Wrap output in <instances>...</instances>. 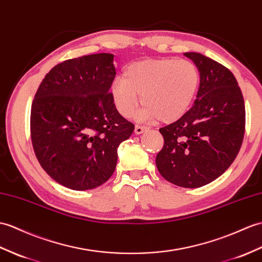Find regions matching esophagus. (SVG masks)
<instances>
[{
    "label": "esophagus",
    "instance_id": "1",
    "mask_svg": "<svg viewBox=\"0 0 262 262\" xmlns=\"http://www.w3.org/2000/svg\"><path fill=\"white\" fill-rule=\"evenodd\" d=\"M147 130V128L146 127H142V126H135V129H134V133L136 134V135H141V134H143L144 132Z\"/></svg>",
    "mask_w": 262,
    "mask_h": 262
}]
</instances>
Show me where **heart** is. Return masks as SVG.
<instances>
[{"label":"heart","instance_id":"1","mask_svg":"<svg viewBox=\"0 0 262 262\" xmlns=\"http://www.w3.org/2000/svg\"><path fill=\"white\" fill-rule=\"evenodd\" d=\"M199 84V69L190 60L145 59L127 67L124 78L114 81L111 94L121 116H130L141 96V119L169 124L190 109Z\"/></svg>","mask_w":262,"mask_h":262}]
</instances>
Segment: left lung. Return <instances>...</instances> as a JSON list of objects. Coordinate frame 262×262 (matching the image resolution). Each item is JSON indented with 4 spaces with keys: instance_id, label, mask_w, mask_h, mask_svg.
I'll use <instances>...</instances> for the list:
<instances>
[{
    "instance_id": "8db88e82",
    "label": "left lung",
    "mask_w": 262,
    "mask_h": 262,
    "mask_svg": "<svg viewBox=\"0 0 262 262\" xmlns=\"http://www.w3.org/2000/svg\"><path fill=\"white\" fill-rule=\"evenodd\" d=\"M184 56L200 72L196 99L183 117L160 129L164 146L156 166L166 181L195 188L216 180L235 160L245 135L246 109L232 72L201 53Z\"/></svg>"
}]
</instances>
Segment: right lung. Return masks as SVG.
I'll use <instances>...</instances> for the list:
<instances>
[{"label":"right lung","instance_id":"1","mask_svg":"<svg viewBox=\"0 0 262 262\" xmlns=\"http://www.w3.org/2000/svg\"><path fill=\"white\" fill-rule=\"evenodd\" d=\"M114 54L66 60L49 71L34 96L31 139L36 159L51 178L75 191L105 183L117 149L134 125L115 107Z\"/></svg>","mask_w":262,"mask_h":262}]
</instances>
